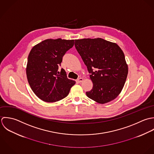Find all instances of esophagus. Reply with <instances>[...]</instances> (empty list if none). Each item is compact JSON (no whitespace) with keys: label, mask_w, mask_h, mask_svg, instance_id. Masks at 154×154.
I'll list each match as a JSON object with an SVG mask.
<instances>
[{"label":"esophagus","mask_w":154,"mask_h":154,"mask_svg":"<svg viewBox=\"0 0 154 154\" xmlns=\"http://www.w3.org/2000/svg\"><path fill=\"white\" fill-rule=\"evenodd\" d=\"M77 81H78L79 83H82V82L83 81V78H82V77H80V78L78 79Z\"/></svg>","instance_id":"34e87169"}]
</instances>
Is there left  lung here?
Masks as SVG:
<instances>
[{"mask_svg": "<svg viewBox=\"0 0 154 154\" xmlns=\"http://www.w3.org/2000/svg\"><path fill=\"white\" fill-rule=\"evenodd\" d=\"M75 47L91 73L93 88L86 92L88 97L101 104L115 99L128 74V65L120 46L96 38L75 40Z\"/></svg>", "mask_w": 154, "mask_h": 154, "instance_id": "1", "label": "left lung"}]
</instances>
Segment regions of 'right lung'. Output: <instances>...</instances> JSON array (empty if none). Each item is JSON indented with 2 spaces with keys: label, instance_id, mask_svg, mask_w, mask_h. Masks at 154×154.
<instances>
[{
  "label": "right lung",
  "instance_id": "1",
  "mask_svg": "<svg viewBox=\"0 0 154 154\" xmlns=\"http://www.w3.org/2000/svg\"><path fill=\"white\" fill-rule=\"evenodd\" d=\"M74 40L46 39L35 45L28 57L26 74L32 92L46 102L59 101L67 96L75 83L61 68L62 57L74 46Z\"/></svg>",
  "mask_w": 154,
  "mask_h": 154
}]
</instances>
